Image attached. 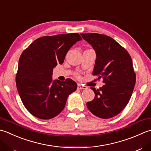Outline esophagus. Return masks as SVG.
<instances>
[{
	"label": "esophagus",
	"instance_id": "esophagus-1",
	"mask_svg": "<svg viewBox=\"0 0 151 151\" xmlns=\"http://www.w3.org/2000/svg\"><path fill=\"white\" fill-rule=\"evenodd\" d=\"M77 88L78 90H84V89H87V87L85 86L82 85L81 84H78Z\"/></svg>",
	"mask_w": 151,
	"mask_h": 151
}]
</instances>
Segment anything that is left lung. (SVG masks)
<instances>
[{
    "label": "left lung",
    "instance_id": "8db88e82",
    "mask_svg": "<svg viewBox=\"0 0 151 151\" xmlns=\"http://www.w3.org/2000/svg\"><path fill=\"white\" fill-rule=\"evenodd\" d=\"M95 50L96 60L93 75H99L105 84L96 90L91 101L87 102L91 113L101 119H110L122 111L131 98L135 73L128 52L113 38L97 33H81Z\"/></svg>",
    "mask_w": 151,
    "mask_h": 151
}]
</instances>
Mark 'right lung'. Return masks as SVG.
Masks as SVG:
<instances>
[{"label":"right lung","instance_id":"1","mask_svg":"<svg viewBox=\"0 0 151 151\" xmlns=\"http://www.w3.org/2000/svg\"><path fill=\"white\" fill-rule=\"evenodd\" d=\"M82 40L78 33L45 36L34 40L20 56L16 86L29 113L43 120L51 119L63 110L77 84L70 78L53 81L54 68L63 63L69 49Z\"/></svg>","mask_w":151,"mask_h":151}]
</instances>
